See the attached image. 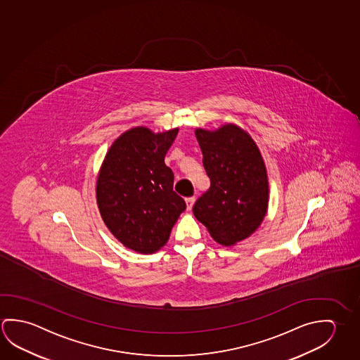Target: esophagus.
I'll use <instances>...</instances> for the list:
<instances>
[{
    "instance_id": "34e87169",
    "label": "esophagus",
    "mask_w": 360,
    "mask_h": 360,
    "mask_svg": "<svg viewBox=\"0 0 360 360\" xmlns=\"http://www.w3.org/2000/svg\"><path fill=\"white\" fill-rule=\"evenodd\" d=\"M195 197H188V198H186V203H187V210L191 211L192 210V207L195 205Z\"/></svg>"
}]
</instances>
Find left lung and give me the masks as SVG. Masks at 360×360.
I'll use <instances>...</instances> for the list:
<instances>
[{"instance_id":"1","label":"left lung","mask_w":360,"mask_h":360,"mask_svg":"<svg viewBox=\"0 0 360 360\" xmlns=\"http://www.w3.org/2000/svg\"><path fill=\"white\" fill-rule=\"evenodd\" d=\"M211 187L193 214L221 245L231 246L259 229L269 205V182L259 148L246 131L227 124L195 130Z\"/></svg>"}]
</instances>
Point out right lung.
<instances>
[{
  "mask_svg": "<svg viewBox=\"0 0 360 360\" xmlns=\"http://www.w3.org/2000/svg\"><path fill=\"white\" fill-rule=\"evenodd\" d=\"M177 134V128L158 134L144 127L128 130L112 143L99 172L96 200L104 224L124 246L141 254L163 248L186 210L165 163Z\"/></svg>",
  "mask_w": 360,
  "mask_h": 360,
  "instance_id": "right-lung-1",
  "label": "right lung"
}]
</instances>
